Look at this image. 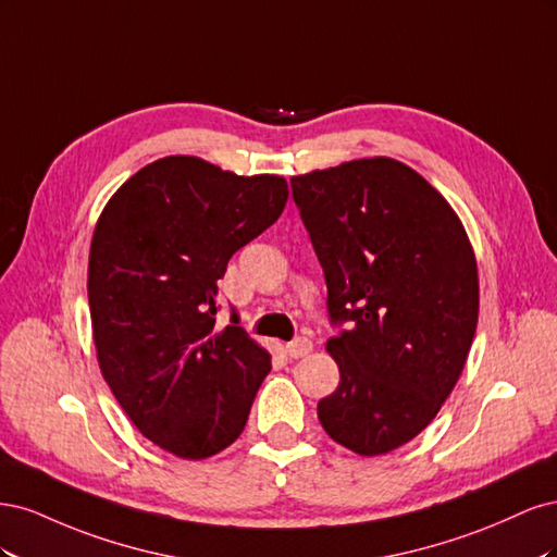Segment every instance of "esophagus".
Instances as JSON below:
<instances>
[{
	"mask_svg": "<svg viewBox=\"0 0 557 557\" xmlns=\"http://www.w3.org/2000/svg\"><path fill=\"white\" fill-rule=\"evenodd\" d=\"M311 350H313V342L307 339V336H297V339H293L288 346H285V352H288V356L295 360L309 356Z\"/></svg>",
	"mask_w": 557,
	"mask_h": 557,
	"instance_id": "esophagus-1",
	"label": "esophagus"
}]
</instances>
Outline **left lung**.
I'll return each mask as SVG.
<instances>
[{
  "label": "left lung",
  "instance_id": "obj_1",
  "mask_svg": "<svg viewBox=\"0 0 557 557\" xmlns=\"http://www.w3.org/2000/svg\"><path fill=\"white\" fill-rule=\"evenodd\" d=\"M290 188L342 327L327 342L339 387L318 401L320 425L360 455L391 453L460 379L479 320L474 250L448 201L397 160H352Z\"/></svg>",
  "mask_w": 557,
  "mask_h": 557
}]
</instances>
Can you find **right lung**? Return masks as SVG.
Listing matches in <instances>:
<instances>
[{
    "mask_svg": "<svg viewBox=\"0 0 557 557\" xmlns=\"http://www.w3.org/2000/svg\"><path fill=\"white\" fill-rule=\"evenodd\" d=\"M281 176L199 158L144 166L99 215L88 264L97 360L137 430L185 460L227 448L272 369L232 311L215 327L230 258L278 221Z\"/></svg>",
    "mask_w": 557,
    "mask_h": 557,
    "instance_id": "1",
    "label": "right lung"
}]
</instances>
